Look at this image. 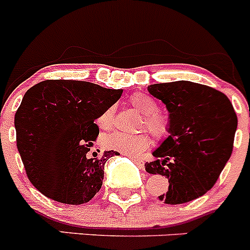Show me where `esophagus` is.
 I'll use <instances>...</instances> for the list:
<instances>
[{
	"mask_svg": "<svg viewBox=\"0 0 250 250\" xmlns=\"http://www.w3.org/2000/svg\"><path fill=\"white\" fill-rule=\"evenodd\" d=\"M129 156L132 159V161H134V163H136V165H139L140 167H144V161L141 160L140 158H138V156H134V155H129Z\"/></svg>",
	"mask_w": 250,
	"mask_h": 250,
	"instance_id": "1",
	"label": "esophagus"
}]
</instances>
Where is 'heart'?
Returning a JSON list of instances; mask_svg holds the SVG:
<instances>
[{
    "mask_svg": "<svg viewBox=\"0 0 250 250\" xmlns=\"http://www.w3.org/2000/svg\"><path fill=\"white\" fill-rule=\"evenodd\" d=\"M130 104L141 114H144L141 126L146 127L152 138L158 141H163L169 138L170 132H171V119L165 111L158 110V103L155 99L144 92H136L130 96ZM114 121V106H109L96 119L98 126L103 130L111 129ZM103 144L106 149L135 154V152L143 151L149 146L150 138L147 132L145 131L136 132V134L115 131L103 139Z\"/></svg>",
    "mask_w": 250,
    "mask_h": 250,
    "instance_id": "1",
    "label": "heart"
}]
</instances>
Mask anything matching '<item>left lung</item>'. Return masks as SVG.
<instances>
[{
    "instance_id": "left-lung-1",
    "label": "left lung",
    "mask_w": 250,
    "mask_h": 250,
    "mask_svg": "<svg viewBox=\"0 0 250 250\" xmlns=\"http://www.w3.org/2000/svg\"><path fill=\"white\" fill-rule=\"evenodd\" d=\"M150 94L167 105L169 138L152 152L145 170L169 179L165 204H183L210 190L233 151L238 125L230 100L210 86L190 81L154 83Z\"/></svg>"
}]
</instances>
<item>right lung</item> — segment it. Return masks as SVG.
Masks as SVG:
<instances>
[{
    "instance_id": "1",
    "label": "right lung",
    "mask_w": 250,
    "mask_h": 250,
    "mask_svg": "<svg viewBox=\"0 0 250 250\" xmlns=\"http://www.w3.org/2000/svg\"><path fill=\"white\" fill-rule=\"evenodd\" d=\"M121 94L76 80H46L27 90L15 114L16 144L26 175L40 193L74 205L96 195L105 163L118 151L89 159L99 135L94 121Z\"/></svg>"
}]
</instances>
